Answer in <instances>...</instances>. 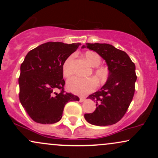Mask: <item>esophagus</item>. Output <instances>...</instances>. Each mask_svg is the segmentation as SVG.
I'll list each match as a JSON object with an SVG mask.
<instances>
[{
	"label": "esophagus",
	"mask_w": 158,
	"mask_h": 158,
	"mask_svg": "<svg viewBox=\"0 0 158 158\" xmlns=\"http://www.w3.org/2000/svg\"><path fill=\"white\" fill-rule=\"evenodd\" d=\"M85 99V97H79V102H84Z\"/></svg>",
	"instance_id": "obj_1"
}]
</instances>
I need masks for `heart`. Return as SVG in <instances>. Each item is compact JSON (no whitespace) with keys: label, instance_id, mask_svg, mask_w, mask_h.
Listing matches in <instances>:
<instances>
[{"label":"heart","instance_id":"b5f03b06","mask_svg":"<svg viewBox=\"0 0 158 158\" xmlns=\"http://www.w3.org/2000/svg\"><path fill=\"white\" fill-rule=\"evenodd\" d=\"M74 55L69 56L62 65V73L64 77L68 78L73 74L72 62ZM85 58L92 67H98L101 63V58L97 52L88 51L85 53ZM94 76L99 82H104L108 76V71L106 68H98L94 70ZM68 90L74 94H88L97 88V83L94 78H80L73 77L67 81Z\"/></svg>","mask_w":158,"mask_h":158}]
</instances>
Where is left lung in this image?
<instances>
[{
  "label": "left lung",
  "mask_w": 158,
  "mask_h": 158,
  "mask_svg": "<svg viewBox=\"0 0 158 158\" xmlns=\"http://www.w3.org/2000/svg\"><path fill=\"white\" fill-rule=\"evenodd\" d=\"M85 48L106 60L109 73L102 88L88 97L96 102L97 108L93 113L85 114V118L94 126L115 124L123 118L133 99L137 80L135 64L126 52L111 44L87 43L82 46Z\"/></svg>",
  "instance_id": "8db88e82"
}]
</instances>
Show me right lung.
<instances>
[{
	"label": "right lung",
	"instance_id": "obj_1",
	"mask_svg": "<svg viewBox=\"0 0 158 158\" xmlns=\"http://www.w3.org/2000/svg\"><path fill=\"white\" fill-rule=\"evenodd\" d=\"M80 44L48 42L27 54L21 65L19 99L35 122L41 124L59 122L65 105L79 100L77 96L64 93L62 65ZM56 89L61 92L56 93Z\"/></svg>",
	"mask_w": 158,
	"mask_h": 158
}]
</instances>
